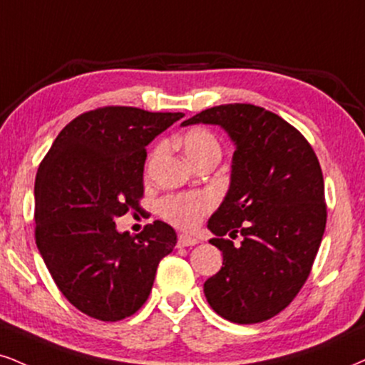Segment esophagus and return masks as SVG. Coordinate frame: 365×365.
Masks as SVG:
<instances>
[{
  "mask_svg": "<svg viewBox=\"0 0 365 365\" xmlns=\"http://www.w3.org/2000/svg\"><path fill=\"white\" fill-rule=\"evenodd\" d=\"M196 244H200V238L186 235V233L179 235V245H181V247H191V245H196Z\"/></svg>",
  "mask_w": 365,
  "mask_h": 365,
  "instance_id": "1",
  "label": "esophagus"
}]
</instances>
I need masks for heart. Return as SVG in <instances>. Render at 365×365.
Here are the masks:
<instances>
[{
    "label": "heart",
    "mask_w": 365,
    "mask_h": 365,
    "mask_svg": "<svg viewBox=\"0 0 365 365\" xmlns=\"http://www.w3.org/2000/svg\"><path fill=\"white\" fill-rule=\"evenodd\" d=\"M182 148L190 162H195L208 154H220V143L213 133L205 128H195L182 137ZM211 197L208 195H175L162 200L160 213L170 223L182 228L197 225L206 211H210Z\"/></svg>",
    "instance_id": "1"
}]
</instances>
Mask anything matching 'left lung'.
Here are the masks:
<instances>
[{"instance_id":"8db88e82","label":"left lung","mask_w":365,"mask_h":365,"mask_svg":"<svg viewBox=\"0 0 365 365\" xmlns=\"http://www.w3.org/2000/svg\"><path fill=\"white\" fill-rule=\"evenodd\" d=\"M218 125L235 145L230 187L208 220L223 267L205 282L210 307L249 325L276 317L312 271L327 225L325 184L313 148L260 106L233 103L182 121ZM242 235L240 246L232 238Z\"/></svg>"}]
</instances>
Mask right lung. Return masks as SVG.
<instances>
[{"label":"right lung","instance_id":"right-lung-1","mask_svg":"<svg viewBox=\"0 0 365 365\" xmlns=\"http://www.w3.org/2000/svg\"><path fill=\"white\" fill-rule=\"evenodd\" d=\"M132 106L79 115L62 128L35 178V240L62 294L79 312L118 322L145 303L178 235L164 222L140 235L115 218L138 210L145 147L182 118Z\"/></svg>","mask_w":365,"mask_h":365}]
</instances>
